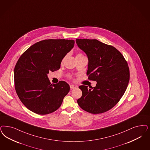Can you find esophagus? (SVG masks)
I'll use <instances>...</instances> for the list:
<instances>
[{"mask_svg":"<svg viewBox=\"0 0 150 150\" xmlns=\"http://www.w3.org/2000/svg\"><path fill=\"white\" fill-rule=\"evenodd\" d=\"M77 87H78L77 86L74 85H72V84L70 85V88L71 89H74V88H76Z\"/></svg>","mask_w":150,"mask_h":150,"instance_id":"1","label":"esophagus"}]
</instances>
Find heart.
I'll use <instances>...</instances> for the list:
<instances>
[{
    "label": "heart",
    "instance_id": "1",
    "mask_svg": "<svg viewBox=\"0 0 150 150\" xmlns=\"http://www.w3.org/2000/svg\"><path fill=\"white\" fill-rule=\"evenodd\" d=\"M78 55H81V54H78Z\"/></svg>",
    "mask_w": 150,
    "mask_h": 150
}]
</instances>
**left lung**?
I'll use <instances>...</instances> for the list:
<instances>
[{
    "label": "left lung",
    "mask_w": 150,
    "mask_h": 150,
    "mask_svg": "<svg viewBox=\"0 0 150 150\" xmlns=\"http://www.w3.org/2000/svg\"><path fill=\"white\" fill-rule=\"evenodd\" d=\"M78 47L88 58V79L96 81L95 87L79 88L82 96L77 101L83 110L101 114L112 109L123 96L129 80V68L122 54L112 46L96 39H76Z\"/></svg>",
    "instance_id": "8db88e82"
}]
</instances>
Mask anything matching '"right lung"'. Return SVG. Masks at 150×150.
Listing matches in <instances>:
<instances>
[{"label": "right lung", "mask_w": 150, "mask_h": 150, "mask_svg": "<svg viewBox=\"0 0 150 150\" xmlns=\"http://www.w3.org/2000/svg\"><path fill=\"white\" fill-rule=\"evenodd\" d=\"M74 43V40H41L19 57L14 71L15 88L27 109L35 114L47 115L60 108L70 86L64 81L51 84L47 74L60 69L63 58Z\"/></svg>", "instance_id": "add662e5"}]
</instances>
